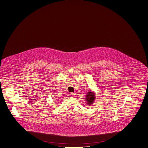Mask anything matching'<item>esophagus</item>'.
I'll return each instance as SVG.
<instances>
[{
	"mask_svg": "<svg viewBox=\"0 0 148 148\" xmlns=\"http://www.w3.org/2000/svg\"><path fill=\"white\" fill-rule=\"evenodd\" d=\"M69 95L71 97H74V96H75V94H74L73 92H69Z\"/></svg>",
	"mask_w": 148,
	"mask_h": 148,
	"instance_id": "34e87169",
	"label": "esophagus"
}]
</instances>
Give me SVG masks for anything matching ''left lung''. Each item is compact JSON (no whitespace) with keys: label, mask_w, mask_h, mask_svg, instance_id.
Listing matches in <instances>:
<instances>
[{"label":"left lung","mask_w":148,"mask_h":148,"mask_svg":"<svg viewBox=\"0 0 148 148\" xmlns=\"http://www.w3.org/2000/svg\"><path fill=\"white\" fill-rule=\"evenodd\" d=\"M87 103L88 104H91L95 99V95L90 91L87 95Z\"/></svg>","instance_id":"left-lung-1"}]
</instances>
